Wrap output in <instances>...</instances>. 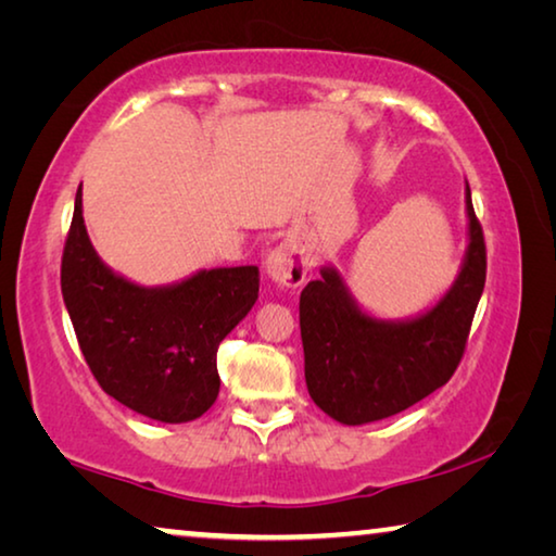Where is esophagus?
Wrapping results in <instances>:
<instances>
[{"label": "esophagus", "mask_w": 556, "mask_h": 556, "mask_svg": "<svg viewBox=\"0 0 556 556\" xmlns=\"http://www.w3.org/2000/svg\"><path fill=\"white\" fill-rule=\"evenodd\" d=\"M267 275L285 289H299L306 281V260L291 242H281L265 262Z\"/></svg>", "instance_id": "obj_1"}]
</instances>
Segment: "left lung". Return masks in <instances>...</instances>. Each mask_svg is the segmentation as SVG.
I'll list each match as a JSON object with an SVG mask.
<instances>
[{
    "instance_id": "left-lung-1",
    "label": "left lung",
    "mask_w": 556,
    "mask_h": 556,
    "mask_svg": "<svg viewBox=\"0 0 556 556\" xmlns=\"http://www.w3.org/2000/svg\"><path fill=\"white\" fill-rule=\"evenodd\" d=\"M466 211L470 242L464 269L448 294L414 321L365 316L328 267L301 291L306 388L328 417L351 427L392 417L456 372L485 287V238L468 186Z\"/></svg>"
}]
</instances>
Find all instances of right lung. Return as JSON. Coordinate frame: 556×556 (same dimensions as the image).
<instances>
[{"mask_svg": "<svg viewBox=\"0 0 556 556\" xmlns=\"http://www.w3.org/2000/svg\"><path fill=\"white\" fill-rule=\"evenodd\" d=\"M61 291L92 378L149 419L191 421L220 392L218 345L257 301V267H223L166 289H142L102 265L75 193Z\"/></svg>", "mask_w": 556, "mask_h": 556, "instance_id": "right-lung-1", "label": "right lung"}]
</instances>
